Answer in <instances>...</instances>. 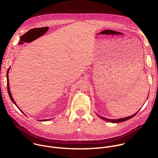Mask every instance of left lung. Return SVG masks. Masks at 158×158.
I'll list each match as a JSON object with an SVG mask.
<instances>
[{
	"label": "left lung",
	"mask_w": 158,
	"mask_h": 158,
	"mask_svg": "<svg viewBox=\"0 0 158 158\" xmlns=\"http://www.w3.org/2000/svg\"><path fill=\"white\" fill-rule=\"evenodd\" d=\"M138 112H136V113H135L134 114H133V115H132V116H129V117H127V118H124L118 119H107V118H105L101 117V116H99V115H98V116L99 117H100L101 119H102L103 120H105V121H107V122H110V123H118L124 122V121H127V120L130 119L131 118H133L135 115H136V114L138 113Z\"/></svg>",
	"instance_id": "obj_1"
}]
</instances>
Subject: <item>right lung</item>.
I'll list each match as a JSON object with an SVG mask.
<instances>
[{"label":"right lung","instance_id":"right-lung-1","mask_svg":"<svg viewBox=\"0 0 158 158\" xmlns=\"http://www.w3.org/2000/svg\"><path fill=\"white\" fill-rule=\"evenodd\" d=\"M9 69H10V67L8 69V70H7V91H8V93H9V97H10V99H11V101L13 102V103L19 109V107L17 106V105L16 104V103H15V101L14 100V99H13V98H12V94H11V93H10V87H9V76H8V74H9ZM20 111L22 112V113H24L23 112H22V110H21V109H20ZM48 120H49V119H45V120H41L40 121H48Z\"/></svg>","mask_w":158,"mask_h":158}]
</instances>
